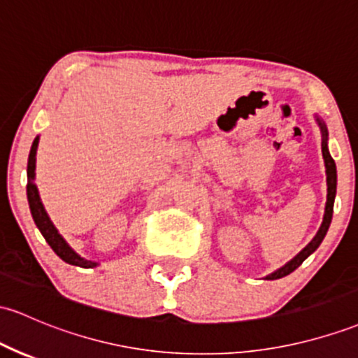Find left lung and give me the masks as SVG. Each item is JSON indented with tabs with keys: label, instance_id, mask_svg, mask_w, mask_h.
<instances>
[{
	"label": "left lung",
	"instance_id": "obj_1",
	"mask_svg": "<svg viewBox=\"0 0 358 358\" xmlns=\"http://www.w3.org/2000/svg\"><path fill=\"white\" fill-rule=\"evenodd\" d=\"M321 125V131H323V144H321V151H323V158H324V166H326V182H328V200H326V210H324V217H323V224H321L320 231H317V234L314 236V239L311 243H309L308 246H306L304 250L301 251L299 255H297L294 260H290L287 265H284L282 268H278L277 272H273L272 275H268V280H275V278H282L285 277V275H289L290 272H294V270L297 268V266L301 265L302 262L306 260V258L309 257V255L313 253V251H316L317 246L321 245V241H323V238L326 236V231H328L329 227V222H331V217H333V202H335V194H336V166H335V161H333L331 156H329L328 152V146H326V141H328V132H326V127L324 124L317 119Z\"/></svg>",
	"mask_w": 358,
	"mask_h": 358
}]
</instances>
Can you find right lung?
Returning <instances> with one entry per match:
<instances>
[{"instance_id":"1","label":"right lung","mask_w":358,"mask_h":358,"mask_svg":"<svg viewBox=\"0 0 358 358\" xmlns=\"http://www.w3.org/2000/svg\"><path fill=\"white\" fill-rule=\"evenodd\" d=\"M37 146H38V137H35L32 149H30V155H29V164H27V176H29V183H27V197H29V206H30V212H32L34 221L37 224L38 229H41L42 236L45 238V241L49 243L50 248L54 250V253H56L61 260L69 263V265L81 266V268H93V266H96L98 263L92 260H85V258H81L80 255H76L69 248L68 243L62 239L61 234L57 233L56 227H54V224L50 222L49 215H47L44 206H42L41 197H38V190L34 183Z\"/></svg>"}]
</instances>
